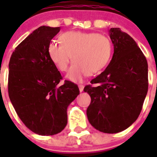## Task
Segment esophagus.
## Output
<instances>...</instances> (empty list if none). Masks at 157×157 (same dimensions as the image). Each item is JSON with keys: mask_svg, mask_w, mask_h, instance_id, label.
Returning a JSON list of instances; mask_svg holds the SVG:
<instances>
[{"mask_svg": "<svg viewBox=\"0 0 157 157\" xmlns=\"http://www.w3.org/2000/svg\"><path fill=\"white\" fill-rule=\"evenodd\" d=\"M78 88H79V91H80V92H82L83 89H84V86H83V85H79V86H78Z\"/></svg>", "mask_w": 157, "mask_h": 157, "instance_id": "34e87169", "label": "esophagus"}]
</instances>
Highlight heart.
<instances>
[{"label":"heart","instance_id":"b5f03b06","mask_svg":"<svg viewBox=\"0 0 157 157\" xmlns=\"http://www.w3.org/2000/svg\"><path fill=\"white\" fill-rule=\"evenodd\" d=\"M60 43L52 41L47 52L49 59L60 71H66L72 57L73 63L67 78L80 82L85 76L93 75L103 70L112 56L110 38L94 32L67 31L59 37Z\"/></svg>","mask_w":157,"mask_h":157}]
</instances>
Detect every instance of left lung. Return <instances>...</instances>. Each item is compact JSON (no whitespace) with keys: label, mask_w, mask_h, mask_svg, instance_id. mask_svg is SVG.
<instances>
[{"label":"left lung","mask_w":157,"mask_h":157,"mask_svg":"<svg viewBox=\"0 0 157 157\" xmlns=\"http://www.w3.org/2000/svg\"><path fill=\"white\" fill-rule=\"evenodd\" d=\"M114 53L109 66L86 86L90 96L89 122L95 129L115 134L128 128L141 113L148 92V63L132 37L120 28H111Z\"/></svg>","instance_id":"obj_1"}]
</instances>
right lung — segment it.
<instances>
[{"label": "right lung", "mask_w": 157, "mask_h": 157, "mask_svg": "<svg viewBox=\"0 0 157 157\" xmlns=\"http://www.w3.org/2000/svg\"><path fill=\"white\" fill-rule=\"evenodd\" d=\"M59 27L41 26L12 52L8 64L10 101L25 126L39 135L61 132L67 123V109L79 94L76 84L65 80L49 59L48 44Z\"/></svg>", "instance_id": "right-lung-1"}]
</instances>
